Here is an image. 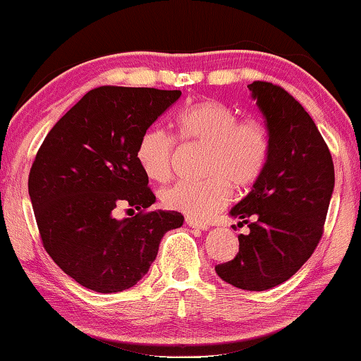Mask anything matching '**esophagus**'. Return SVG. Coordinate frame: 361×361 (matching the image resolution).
Masks as SVG:
<instances>
[{"label": "esophagus", "mask_w": 361, "mask_h": 361, "mask_svg": "<svg viewBox=\"0 0 361 361\" xmlns=\"http://www.w3.org/2000/svg\"><path fill=\"white\" fill-rule=\"evenodd\" d=\"M186 223L191 228H197V230H207V228H210L209 221L197 220V219H194V216H186Z\"/></svg>", "instance_id": "esophagus-1"}]
</instances>
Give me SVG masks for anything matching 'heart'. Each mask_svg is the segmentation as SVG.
<instances>
[{
    "label": "heart",
    "mask_w": 361,
    "mask_h": 361,
    "mask_svg": "<svg viewBox=\"0 0 361 361\" xmlns=\"http://www.w3.org/2000/svg\"><path fill=\"white\" fill-rule=\"evenodd\" d=\"M180 138L207 146L202 180H181L160 192L162 204L194 219H207L225 207L238 190L255 185L271 154V133L259 118L241 120L239 114L220 101H199L176 117ZM176 138L164 128L145 131L136 159L146 176L165 181L173 171Z\"/></svg>",
    "instance_id": "b5f03b06"
}]
</instances>
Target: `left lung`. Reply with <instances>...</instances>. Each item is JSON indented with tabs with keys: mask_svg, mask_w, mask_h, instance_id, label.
<instances>
[{
	"mask_svg": "<svg viewBox=\"0 0 361 361\" xmlns=\"http://www.w3.org/2000/svg\"><path fill=\"white\" fill-rule=\"evenodd\" d=\"M249 90L270 128L271 154L252 191L231 210L250 233L239 234L238 254L215 271L234 288L267 290L294 276L322 241L334 164L317 125L294 96L260 80Z\"/></svg>",
	"mask_w": 361,
	"mask_h": 361,
	"instance_id": "obj_1",
	"label": "left lung"
}]
</instances>
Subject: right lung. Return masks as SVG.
Masks as SVG:
<instances>
[{
	"instance_id": "1",
	"label": "right lung",
	"mask_w": 361,
	"mask_h": 361,
	"mask_svg": "<svg viewBox=\"0 0 361 361\" xmlns=\"http://www.w3.org/2000/svg\"><path fill=\"white\" fill-rule=\"evenodd\" d=\"M180 90L98 87L88 91L39 146L28 194L39 238L62 271L94 293L135 286L156 260L164 234L183 215L149 210L156 196L136 159L138 142ZM120 207L138 209L117 221Z\"/></svg>"
}]
</instances>
